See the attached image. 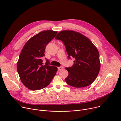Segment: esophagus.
<instances>
[{"label": "esophagus", "mask_w": 121, "mask_h": 121, "mask_svg": "<svg viewBox=\"0 0 121 121\" xmlns=\"http://www.w3.org/2000/svg\"><path fill=\"white\" fill-rule=\"evenodd\" d=\"M63 67H62V66H61V67H58V69L59 71H60V70H61V69H63Z\"/></svg>", "instance_id": "esophagus-1"}]
</instances>
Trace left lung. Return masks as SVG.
Returning a JSON list of instances; mask_svg holds the SVG:
<instances>
[{
    "mask_svg": "<svg viewBox=\"0 0 121 121\" xmlns=\"http://www.w3.org/2000/svg\"><path fill=\"white\" fill-rule=\"evenodd\" d=\"M55 38L65 44L69 59H74L73 66L66 68L69 72L66 82L77 88L91 85L96 79L100 68L97 48L87 37L73 30L60 31Z\"/></svg>",
    "mask_w": 121,
    "mask_h": 121,
    "instance_id": "8db88e82",
    "label": "left lung"
}]
</instances>
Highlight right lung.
Here are the masks:
<instances>
[{"label":"right lung","mask_w":121,"mask_h":121,"mask_svg":"<svg viewBox=\"0 0 121 121\" xmlns=\"http://www.w3.org/2000/svg\"><path fill=\"white\" fill-rule=\"evenodd\" d=\"M57 31L44 30L34 35L25 43L20 53L17 68L24 85L31 90L45 88L50 83L57 71V67L49 66L47 60L43 65L47 44L57 34Z\"/></svg>","instance_id":"1"}]
</instances>
